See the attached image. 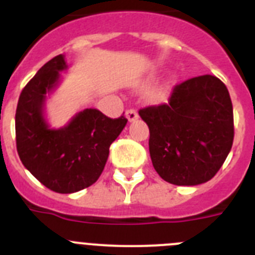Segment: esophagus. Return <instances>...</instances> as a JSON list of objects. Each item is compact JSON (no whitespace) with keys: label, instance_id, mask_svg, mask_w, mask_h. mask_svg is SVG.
<instances>
[{"label":"esophagus","instance_id":"obj_1","mask_svg":"<svg viewBox=\"0 0 255 255\" xmlns=\"http://www.w3.org/2000/svg\"><path fill=\"white\" fill-rule=\"evenodd\" d=\"M125 115H126V117H128V120H129V121H135L139 117L138 112L135 111L134 108H129V110H126Z\"/></svg>","mask_w":255,"mask_h":255}]
</instances>
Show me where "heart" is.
Segmentation results:
<instances>
[{"instance_id":"b5f03b06","label":"heart","mask_w":255,"mask_h":255,"mask_svg":"<svg viewBox=\"0 0 255 255\" xmlns=\"http://www.w3.org/2000/svg\"><path fill=\"white\" fill-rule=\"evenodd\" d=\"M163 94H164L163 89H158V91H157V92H155V93H154V98H157V100H159V98H162V97H163Z\"/></svg>"}]
</instances>
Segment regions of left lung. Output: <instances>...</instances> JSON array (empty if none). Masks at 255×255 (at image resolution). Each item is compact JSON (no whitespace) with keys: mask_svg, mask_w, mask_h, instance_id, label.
Instances as JSON below:
<instances>
[{"mask_svg":"<svg viewBox=\"0 0 255 255\" xmlns=\"http://www.w3.org/2000/svg\"><path fill=\"white\" fill-rule=\"evenodd\" d=\"M139 115L149 128L153 167L173 185L211 180L233 147V103L226 85L213 75L175 85L168 103L144 107Z\"/></svg>","mask_w":255,"mask_h":255,"instance_id":"1","label":"left lung"}]
</instances>
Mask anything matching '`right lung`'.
Wrapping results in <instances>:
<instances>
[{
  "mask_svg": "<svg viewBox=\"0 0 255 255\" xmlns=\"http://www.w3.org/2000/svg\"><path fill=\"white\" fill-rule=\"evenodd\" d=\"M66 69L62 55L38 70L19 97L15 115L16 149L22 164L46 188L70 194L98 180L110 145L125 128L128 119H110L94 108L79 112L69 125L49 129L43 117L46 94L56 87Z\"/></svg>",
  "mask_w": 255,
  "mask_h": 255,
  "instance_id": "1",
  "label": "right lung"
}]
</instances>
